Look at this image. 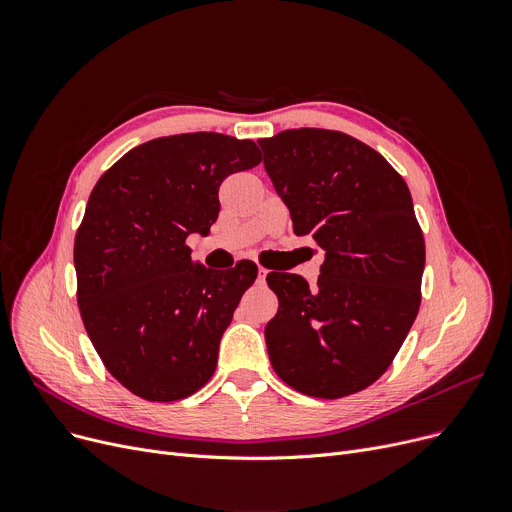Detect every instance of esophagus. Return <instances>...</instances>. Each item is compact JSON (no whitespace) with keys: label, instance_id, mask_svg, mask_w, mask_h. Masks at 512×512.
Segmentation results:
<instances>
[{"label":"esophagus","instance_id":"34e87169","mask_svg":"<svg viewBox=\"0 0 512 512\" xmlns=\"http://www.w3.org/2000/svg\"><path fill=\"white\" fill-rule=\"evenodd\" d=\"M265 276H267V270H265V267H261V265H259V267H257V280H259V282H263V280H265Z\"/></svg>","mask_w":512,"mask_h":512}]
</instances>
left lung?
Listing matches in <instances>:
<instances>
[{"label": "left lung", "instance_id": "8db88e82", "mask_svg": "<svg viewBox=\"0 0 512 512\" xmlns=\"http://www.w3.org/2000/svg\"><path fill=\"white\" fill-rule=\"evenodd\" d=\"M257 143L294 234L326 253L313 288L267 274L278 297L265 326L272 367L307 396L355 394L390 367L419 311L425 242L409 186L344 132L299 128Z\"/></svg>", "mask_w": 512, "mask_h": 512}]
</instances>
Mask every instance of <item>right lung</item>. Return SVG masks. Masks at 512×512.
I'll use <instances>...</instances> for the list:
<instances>
[{
	"instance_id": "right-lung-1",
	"label": "right lung",
	"mask_w": 512,
	"mask_h": 512,
	"mask_svg": "<svg viewBox=\"0 0 512 512\" xmlns=\"http://www.w3.org/2000/svg\"><path fill=\"white\" fill-rule=\"evenodd\" d=\"M259 161L253 141L188 132L130 149L95 184L74 240L76 299L97 355L132 394L180 400L213 375L257 265L220 276L191 259L186 238L209 234L224 178Z\"/></svg>"
}]
</instances>
